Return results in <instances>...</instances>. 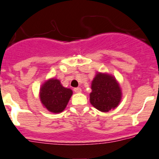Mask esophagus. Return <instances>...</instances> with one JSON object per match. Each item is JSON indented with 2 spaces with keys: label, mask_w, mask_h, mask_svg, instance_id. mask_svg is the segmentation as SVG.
Instances as JSON below:
<instances>
[{
  "label": "esophagus",
  "mask_w": 159,
  "mask_h": 159,
  "mask_svg": "<svg viewBox=\"0 0 159 159\" xmlns=\"http://www.w3.org/2000/svg\"><path fill=\"white\" fill-rule=\"evenodd\" d=\"M81 89L80 88H75L74 89V92L75 93H81Z\"/></svg>",
  "instance_id": "obj_1"
}]
</instances>
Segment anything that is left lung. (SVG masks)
Listing matches in <instances>:
<instances>
[{
	"instance_id": "1",
	"label": "left lung",
	"mask_w": 159,
	"mask_h": 159,
	"mask_svg": "<svg viewBox=\"0 0 159 159\" xmlns=\"http://www.w3.org/2000/svg\"><path fill=\"white\" fill-rule=\"evenodd\" d=\"M92 90L91 104L101 112H108L120 103L121 91L114 77L110 75L96 74L92 83Z\"/></svg>"
}]
</instances>
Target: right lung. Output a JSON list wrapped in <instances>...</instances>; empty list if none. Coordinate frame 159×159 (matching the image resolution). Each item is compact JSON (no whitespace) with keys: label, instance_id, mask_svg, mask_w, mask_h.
Wrapping results in <instances>:
<instances>
[{"label":"right lung","instance_id":"add662e5","mask_svg":"<svg viewBox=\"0 0 159 159\" xmlns=\"http://www.w3.org/2000/svg\"><path fill=\"white\" fill-rule=\"evenodd\" d=\"M72 95L70 89L63 87L60 81L51 79L40 89V100L50 112L58 113L63 112Z\"/></svg>","mask_w":159,"mask_h":159}]
</instances>
